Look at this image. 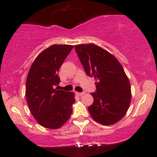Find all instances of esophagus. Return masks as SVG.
I'll list each match as a JSON object with an SVG mask.
<instances>
[{
    "label": "esophagus",
    "instance_id": "34e87169",
    "mask_svg": "<svg viewBox=\"0 0 157 157\" xmlns=\"http://www.w3.org/2000/svg\"><path fill=\"white\" fill-rule=\"evenodd\" d=\"M76 94L78 95H79V96H81V95H84V93H79V92H76Z\"/></svg>",
    "mask_w": 157,
    "mask_h": 157
}]
</instances>
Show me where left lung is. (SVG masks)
Instances as JSON below:
<instances>
[{
  "instance_id": "8db88e82",
  "label": "left lung",
  "mask_w": 157,
  "mask_h": 157,
  "mask_svg": "<svg viewBox=\"0 0 157 157\" xmlns=\"http://www.w3.org/2000/svg\"><path fill=\"white\" fill-rule=\"evenodd\" d=\"M77 54L89 76H94L96 92L88 107L92 118L111 125L125 115L132 98L131 85L123 66L112 54L94 44L75 45Z\"/></svg>"
}]
</instances>
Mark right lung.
Segmentation results:
<instances>
[{"label":"right lung","mask_w":157,"mask_h":157,"mask_svg":"<svg viewBox=\"0 0 157 157\" xmlns=\"http://www.w3.org/2000/svg\"><path fill=\"white\" fill-rule=\"evenodd\" d=\"M72 45H52L36 57L29 70L25 97L37 123L48 129H58L70 118L75 102L73 92L55 89L60 79L58 71L73 48Z\"/></svg>","instance_id":"add662e5"}]
</instances>
